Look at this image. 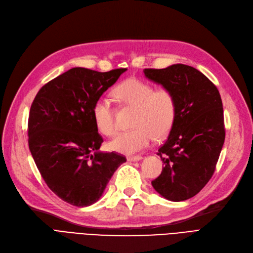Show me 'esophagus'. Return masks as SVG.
I'll use <instances>...</instances> for the list:
<instances>
[{
  "instance_id": "obj_1",
  "label": "esophagus",
  "mask_w": 253,
  "mask_h": 253,
  "mask_svg": "<svg viewBox=\"0 0 253 253\" xmlns=\"http://www.w3.org/2000/svg\"><path fill=\"white\" fill-rule=\"evenodd\" d=\"M141 159H142L141 156H128L127 157V161H130V162L139 161V160H141Z\"/></svg>"
}]
</instances>
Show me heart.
Instances as JSON below:
<instances>
[{
	"instance_id": "obj_1",
	"label": "heart",
	"mask_w": 253,
	"mask_h": 253,
	"mask_svg": "<svg viewBox=\"0 0 253 253\" xmlns=\"http://www.w3.org/2000/svg\"><path fill=\"white\" fill-rule=\"evenodd\" d=\"M115 97L126 106L135 108L133 129L119 133L109 142L112 151L133 155L151 143L153 138L167 137L175 124L177 103L175 95L168 88L155 89L138 78H127L114 89ZM92 114L97 128L106 136L116 133L114 109L106 97L94 102Z\"/></svg>"
}]
</instances>
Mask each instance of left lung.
<instances>
[{"label":"left lung","mask_w":253,"mask_h":253,"mask_svg":"<svg viewBox=\"0 0 253 253\" xmlns=\"http://www.w3.org/2000/svg\"><path fill=\"white\" fill-rule=\"evenodd\" d=\"M143 72L170 90L177 103L175 124L157 153L164 167L152 185L169 201H184L207 184L219 160L225 140L220 93L203 73L187 65Z\"/></svg>","instance_id":"1"}]
</instances>
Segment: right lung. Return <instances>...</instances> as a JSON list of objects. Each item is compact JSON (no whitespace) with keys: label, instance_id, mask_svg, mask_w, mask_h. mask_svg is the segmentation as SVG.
Here are the masks:
<instances>
[{"label":"right lung","instance_id":"add662e5","mask_svg":"<svg viewBox=\"0 0 253 253\" xmlns=\"http://www.w3.org/2000/svg\"><path fill=\"white\" fill-rule=\"evenodd\" d=\"M126 71L72 68L42 86L31 104L29 150L48 187L69 204L98 201L126 161L118 153L99 152L103 139L92 114L94 102Z\"/></svg>","mask_w":253,"mask_h":253}]
</instances>
